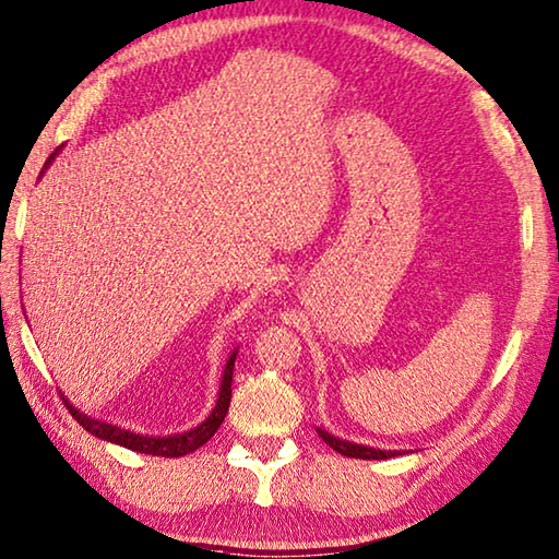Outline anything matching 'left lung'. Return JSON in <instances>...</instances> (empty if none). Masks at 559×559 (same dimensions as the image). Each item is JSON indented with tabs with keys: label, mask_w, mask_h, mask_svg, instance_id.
<instances>
[{
	"label": "left lung",
	"mask_w": 559,
	"mask_h": 559,
	"mask_svg": "<svg viewBox=\"0 0 559 559\" xmlns=\"http://www.w3.org/2000/svg\"><path fill=\"white\" fill-rule=\"evenodd\" d=\"M318 435H320L324 442L330 444L334 452H340L344 456H354V460H389V456L401 454V452H395V450H377V448H367V444L340 440V438H334V435L324 432L322 428H318Z\"/></svg>",
	"instance_id": "1"
}]
</instances>
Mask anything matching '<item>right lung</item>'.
Listing matches in <instances>:
<instances>
[{
  "instance_id": "obj_1",
  "label": "right lung",
  "mask_w": 559,
  "mask_h": 559,
  "mask_svg": "<svg viewBox=\"0 0 559 559\" xmlns=\"http://www.w3.org/2000/svg\"><path fill=\"white\" fill-rule=\"evenodd\" d=\"M58 154V151H56ZM56 154H50V158L46 160L44 170L53 164ZM44 170H40V176H44ZM237 352L239 347L229 354V359L225 364V373H222V381H219V393H217V403L212 413L207 415L205 420H202L198 428H192L188 432H180V435H168V438H151V435H139V432H131L119 428V425H111L105 420H97L93 415H85L80 408H75L73 403L68 399H63V403L68 405V411L73 418L83 425V428L95 435L99 440H107V442H115L119 448H127L131 452H141V454H154V456H182V454H190L195 452L198 448H202L212 435L217 432V428L225 420V415L229 411V401H231V371H235V359H237Z\"/></svg>"
}]
</instances>
